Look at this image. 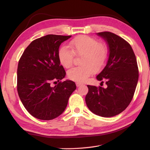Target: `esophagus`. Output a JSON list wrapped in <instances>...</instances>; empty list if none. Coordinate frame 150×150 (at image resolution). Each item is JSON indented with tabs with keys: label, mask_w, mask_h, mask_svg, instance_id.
<instances>
[{
	"label": "esophagus",
	"mask_w": 150,
	"mask_h": 150,
	"mask_svg": "<svg viewBox=\"0 0 150 150\" xmlns=\"http://www.w3.org/2000/svg\"><path fill=\"white\" fill-rule=\"evenodd\" d=\"M81 85H82V83H81V82H76V86H77V87L80 86H81Z\"/></svg>",
	"instance_id": "obj_1"
}]
</instances>
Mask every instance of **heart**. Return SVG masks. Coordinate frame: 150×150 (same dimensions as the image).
<instances>
[{"instance_id":"obj_1","label":"heart","mask_w":150,"mask_h":150,"mask_svg":"<svg viewBox=\"0 0 150 150\" xmlns=\"http://www.w3.org/2000/svg\"><path fill=\"white\" fill-rule=\"evenodd\" d=\"M69 47L62 46L59 50V60L61 65L69 68L75 61V55L82 57V65L72 68L68 72L70 80L84 82L93 74L98 72L106 66L109 59L110 51L107 44L98 42L95 38L87 35H80L70 41Z\"/></svg>"}]
</instances>
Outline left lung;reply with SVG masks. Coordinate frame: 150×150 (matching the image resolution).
<instances>
[{
    "label": "left lung",
    "mask_w": 150,
    "mask_h": 150,
    "mask_svg": "<svg viewBox=\"0 0 150 150\" xmlns=\"http://www.w3.org/2000/svg\"><path fill=\"white\" fill-rule=\"evenodd\" d=\"M106 40L110 49L107 64L97 75L106 87L88 85L85 100L95 115L111 117L128 106L134 95L139 79V68L131 45L122 37L110 31L97 33Z\"/></svg>",
    "instance_id": "1"
}]
</instances>
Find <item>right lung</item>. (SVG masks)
<instances>
[{"label":"right lung","mask_w":150,"mask_h":150,"mask_svg":"<svg viewBox=\"0 0 150 150\" xmlns=\"http://www.w3.org/2000/svg\"><path fill=\"white\" fill-rule=\"evenodd\" d=\"M71 35H47L33 40L24 51L17 68V91L31 115L49 120L65 110L76 85L62 81L66 71L60 64L59 48ZM53 83L56 85L52 87Z\"/></svg>","instance_id":"add662e5"}]
</instances>
